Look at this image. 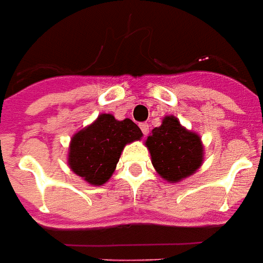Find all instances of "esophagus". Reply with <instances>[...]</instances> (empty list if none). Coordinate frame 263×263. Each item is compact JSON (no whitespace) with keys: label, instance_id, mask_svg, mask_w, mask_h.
Here are the masks:
<instances>
[{"label":"esophagus","instance_id":"esophagus-1","mask_svg":"<svg viewBox=\"0 0 263 263\" xmlns=\"http://www.w3.org/2000/svg\"><path fill=\"white\" fill-rule=\"evenodd\" d=\"M140 129H141V132L142 133H144V136H146V134H148V132H149V125L148 123H140Z\"/></svg>","mask_w":263,"mask_h":263}]
</instances>
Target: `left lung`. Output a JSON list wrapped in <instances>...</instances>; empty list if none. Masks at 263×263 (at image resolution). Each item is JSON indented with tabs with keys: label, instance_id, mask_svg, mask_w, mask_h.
I'll return each instance as SVG.
<instances>
[{
	"label": "left lung",
	"instance_id": "1",
	"mask_svg": "<svg viewBox=\"0 0 263 263\" xmlns=\"http://www.w3.org/2000/svg\"><path fill=\"white\" fill-rule=\"evenodd\" d=\"M152 164L159 175L170 183L193 175L203 161V145L197 133L180 125L174 115L164 117L145 141Z\"/></svg>",
	"mask_w": 263,
	"mask_h": 263
}]
</instances>
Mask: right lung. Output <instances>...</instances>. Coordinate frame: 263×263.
<instances>
[{
	"instance_id": "right-lung-1",
	"label": "right lung",
	"mask_w": 263,
	"mask_h": 263,
	"mask_svg": "<svg viewBox=\"0 0 263 263\" xmlns=\"http://www.w3.org/2000/svg\"><path fill=\"white\" fill-rule=\"evenodd\" d=\"M141 137V130L132 119L118 121L114 115L100 114L72 137L68 164L81 179L102 186L114 174L123 148Z\"/></svg>"
}]
</instances>
